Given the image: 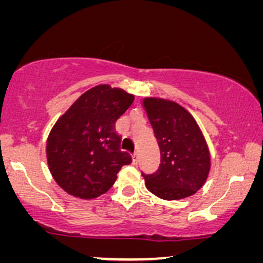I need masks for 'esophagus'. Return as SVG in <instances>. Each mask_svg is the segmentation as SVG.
I'll return each instance as SVG.
<instances>
[{
	"label": "esophagus",
	"mask_w": 263,
	"mask_h": 263,
	"mask_svg": "<svg viewBox=\"0 0 263 263\" xmlns=\"http://www.w3.org/2000/svg\"><path fill=\"white\" fill-rule=\"evenodd\" d=\"M132 162H133V164L138 163V154H137V152H134V154L132 155Z\"/></svg>",
	"instance_id": "obj_1"
}]
</instances>
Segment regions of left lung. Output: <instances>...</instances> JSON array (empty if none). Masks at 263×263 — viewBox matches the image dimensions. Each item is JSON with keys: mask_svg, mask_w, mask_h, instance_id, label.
<instances>
[{"mask_svg": "<svg viewBox=\"0 0 263 263\" xmlns=\"http://www.w3.org/2000/svg\"><path fill=\"white\" fill-rule=\"evenodd\" d=\"M146 112L161 151L156 173L142 174L145 186L163 200L189 197L206 183L211 154L193 115L179 103L161 97H145Z\"/></svg>", "mask_w": 263, "mask_h": 263, "instance_id": "left-lung-1", "label": "left lung"}]
</instances>
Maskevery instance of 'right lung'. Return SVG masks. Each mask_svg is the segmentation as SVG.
I'll list each match as a JSON object with an SVG mask.
<instances>
[{"instance_id": "obj_1", "label": "right lung", "mask_w": 263, "mask_h": 263, "mask_svg": "<svg viewBox=\"0 0 263 263\" xmlns=\"http://www.w3.org/2000/svg\"><path fill=\"white\" fill-rule=\"evenodd\" d=\"M133 101L134 95L125 90L101 84L78 97L54 123L46 141L47 166L67 194L95 199L130 163V155L119 150L115 123Z\"/></svg>"}]
</instances>
